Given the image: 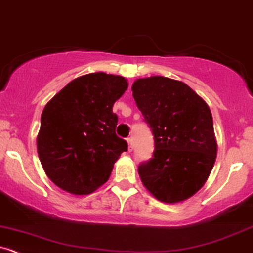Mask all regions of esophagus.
I'll return each instance as SVG.
<instances>
[{"label":"esophagus","instance_id":"1","mask_svg":"<svg viewBox=\"0 0 253 253\" xmlns=\"http://www.w3.org/2000/svg\"><path fill=\"white\" fill-rule=\"evenodd\" d=\"M127 144H128L129 151L133 150V140H132V138H127Z\"/></svg>","mask_w":253,"mask_h":253}]
</instances>
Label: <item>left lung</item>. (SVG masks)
Segmentation results:
<instances>
[{
	"mask_svg": "<svg viewBox=\"0 0 253 253\" xmlns=\"http://www.w3.org/2000/svg\"><path fill=\"white\" fill-rule=\"evenodd\" d=\"M138 109L154 135L153 158L138 166L158 200H187L205 184L216 161L217 143L209 105L188 84L164 76L132 86Z\"/></svg>",
	"mask_w": 253,
	"mask_h": 253,
	"instance_id": "1",
	"label": "left lung"
}]
</instances>
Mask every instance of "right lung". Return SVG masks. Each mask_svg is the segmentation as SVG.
I'll list each match as a JSON object with an SVG mask.
<instances>
[{
  "instance_id": "right-lung-1",
  "label": "right lung",
  "mask_w": 253,
  "mask_h": 253,
  "mask_svg": "<svg viewBox=\"0 0 253 253\" xmlns=\"http://www.w3.org/2000/svg\"><path fill=\"white\" fill-rule=\"evenodd\" d=\"M128 87L126 79L93 73L69 82L44 106L37 153L48 178L76 195L91 194L110 177L128 145L115 133L113 105Z\"/></svg>"
}]
</instances>
